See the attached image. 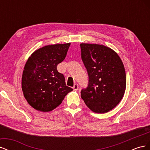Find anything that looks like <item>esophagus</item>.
<instances>
[{"label":"esophagus","instance_id":"1","mask_svg":"<svg viewBox=\"0 0 150 150\" xmlns=\"http://www.w3.org/2000/svg\"><path fill=\"white\" fill-rule=\"evenodd\" d=\"M73 89L75 91H77L78 89V84H74L73 86Z\"/></svg>","mask_w":150,"mask_h":150}]
</instances>
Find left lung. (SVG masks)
Returning a JSON list of instances; mask_svg holds the SVG:
<instances>
[{
    "mask_svg": "<svg viewBox=\"0 0 150 150\" xmlns=\"http://www.w3.org/2000/svg\"><path fill=\"white\" fill-rule=\"evenodd\" d=\"M80 47L89 76L88 87L81 91V98L92 111L107 112L124 96L126 78L123 63L115 51L103 45L82 43Z\"/></svg>",
    "mask_w": 150,
    "mask_h": 150,
    "instance_id": "obj_1",
    "label": "left lung"
}]
</instances>
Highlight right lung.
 Listing matches in <instances>:
<instances>
[{
    "label": "right lung",
    "mask_w": 150,
    "mask_h": 150,
    "mask_svg": "<svg viewBox=\"0 0 150 150\" xmlns=\"http://www.w3.org/2000/svg\"><path fill=\"white\" fill-rule=\"evenodd\" d=\"M71 43L48 45L31 54L24 66L22 89L35 110L49 112L60 105L72 89L66 85L57 65L64 60Z\"/></svg>",
    "instance_id": "1"
}]
</instances>
